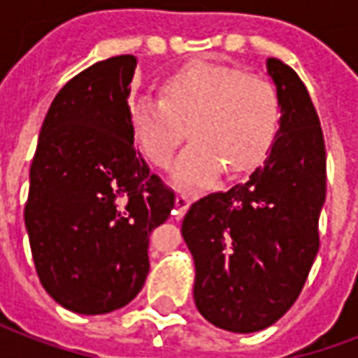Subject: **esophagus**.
<instances>
[{"mask_svg":"<svg viewBox=\"0 0 358 358\" xmlns=\"http://www.w3.org/2000/svg\"><path fill=\"white\" fill-rule=\"evenodd\" d=\"M189 203H192V199H189L186 194L176 195V215H178V217H182V215L186 213L187 207H189Z\"/></svg>","mask_w":358,"mask_h":358,"instance_id":"1","label":"esophagus"}]
</instances>
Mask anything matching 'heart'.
Returning <instances> with one entry per match:
<instances>
[{
	"mask_svg": "<svg viewBox=\"0 0 358 358\" xmlns=\"http://www.w3.org/2000/svg\"><path fill=\"white\" fill-rule=\"evenodd\" d=\"M276 88L263 76L215 63H192L163 84V99L140 95L128 103L136 143L155 166H166L186 138L172 169L178 186L203 187L228 166L240 172L255 166L280 126Z\"/></svg>",
	"mask_w": 358,
	"mask_h": 358,
	"instance_id": "b5f03b06",
	"label": "heart"
}]
</instances>
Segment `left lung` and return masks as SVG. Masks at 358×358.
I'll list each match as a JSON object with an SVG mask.
<instances>
[{
    "mask_svg": "<svg viewBox=\"0 0 358 358\" xmlns=\"http://www.w3.org/2000/svg\"><path fill=\"white\" fill-rule=\"evenodd\" d=\"M266 73L282 107L266 161L248 182L195 201L182 222L197 310L236 334L268 328L299 297L326 199V149L310 95L280 59H266Z\"/></svg>",
    "mask_w": 358,
    "mask_h": 358,
    "instance_id": "1",
    "label": "left lung"
}]
</instances>
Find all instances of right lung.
Listing matches in <instances>:
<instances>
[{
  "instance_id": "1",
  "label": "right lung",
  "mask_w": 358,
  "mask_h": 358,
  "mask_svg": "<svg viewBox=\"0 0 358 358\" xmlns=\"http://www.w3.org/2000/svg\"><path fill=\"white\" fill-rule=\"evenodd\" d=\"M138 61H99L61 88L45 115L24 207L43 289L78 315H105L140 293L149 234L174 192L134 148L128 97Z\"/></svg>"
}]
</instances>
